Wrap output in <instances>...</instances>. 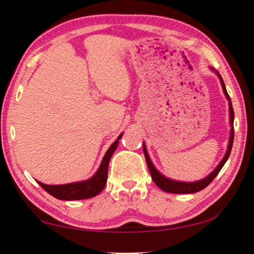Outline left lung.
<instances>
[{"label":"left lung","mask_w":254,"mask_h":254,"mask_svg":"<svg viewBox=\"0 0 254 254\" xmlns=\"http://www.w3.org/2000/svg\"><path fill=\"white\" fill-rule=\"evenodd\" d=\"M216 74L218 75V77H220V81H221L222 88H223L224 95L227 96V98L229 100V110H230L231 133H230V140H229L227 154H225L224 158L222 159V162L220 163V164L217 165V168L215 169L214 171L211 172L209 176L206 177L204 179L199 180V182H194V183H183V182H176V180H171V179L166 178V177H164L163 175H161V173H159L157 170L155 169V166L152 165L150 158H149V156H148V152H147V150H145V145L143 144V151H144V156H145V161H147V164H148L149 171H150L151 178H152V180H154V183L156 184V185H157L162 190H164V192L173 193V194H190V193H196L201 190L206 189V187L209 185L211 182H213L215 177L218 175V172L221 171V169L223 168L225 162L228 161L229 156H230V152H231V149H232V143H234V133H235V131H234V109H232L231 99L228 95L227 89H225L223 79H222L221 75L218 74L217 71H216Z\"/></svg>","instance_id":"1"}]
</instances>
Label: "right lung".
I'll list each match as a JSON object with an SVG mask.
<instances>
[{
	"label": "right lung",
	"mask_w": 254,
	"mask_h": 254,
	"mask_svg": "<svg viewBox=\"0 0 254 254\" xmlns=\"http://www.w3.org/2000/svg\"><path fill=\"white\" fill-rule=\"evenodd\" d=\"M123 136V134L119 135V137L117 138L116 142L111 145L109 150L104 156L102 164H100L98 171L96 172V175L85 182H79V183H72L67 184V185H45V184L38 182V184L46 190L47 193H50L51 195L57 197L59 200H65V201H71V200H83V199H89V197L96 196L97 194L102 192L104 187L106 185L107 182V170H109V163L110 159L112 157L113 152L116 151L119 143V140Z\"/></svg>",
	"instance_id": "obj_1"
}]
</instances>
